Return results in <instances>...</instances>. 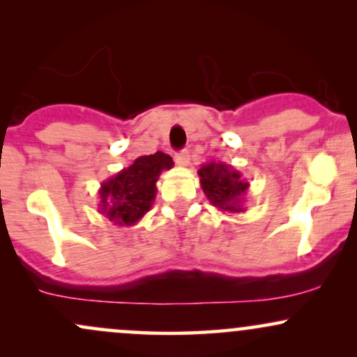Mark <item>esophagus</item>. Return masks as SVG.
Segmentation results:
<instances>
[{
	"label": "esophagus",
	"instance_id": "1",
	"mask_svg": "<svg viewBox=\"0 0 357 357\" xmlns=\"http://www.w3.org/2000/svg\"><path fill=\"white\" fill-rule=\"evenodd\" d=\"M174 161L178 166H188L190 165V153L188 151H181V153L176 154Z\"/></svg>",
	"mask_w": 357,
	"mask_h": 357
}]
</instances>
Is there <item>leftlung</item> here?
Wrapping results in <instances>:
<instances>
[{
	"label": "left lung",
	"mask_w": 357,
	"mask_h": 357,
	"mask_svg": "<svg viewBox=\"0 0 357 357\" xmlns=\"http://www.w3.org/2000/svg\"><path fill=\"white\" fill-rule=\"evenodd\" d=\"M202 190L210 203L221 211L243 213L250 183L230 165L211 161L198 169Z\"/></svg>",
	"instance_id": "8db88e82"
}]
</instances>
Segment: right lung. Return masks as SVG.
Segmentation results:
<instances>
[{"mask_svg": "<svg viewBox=\"0 0 357 357\" xmlns=\"http://www.w3.org/2000/svg\"><path fill=\"white\" fill-rule=\"evenodd\" d=\"M173 166V158L161 151L139 155L129 167L100 184L99 213L119 227L136 225L153 208L159 176Z\"/></svg>", "mask_w": 357, "mask_h": 357, "instance_id": "add662e5", "label": "right lung"}]
</instances>
